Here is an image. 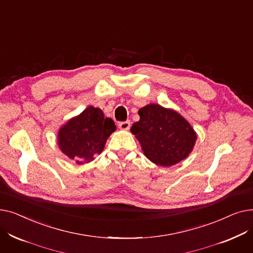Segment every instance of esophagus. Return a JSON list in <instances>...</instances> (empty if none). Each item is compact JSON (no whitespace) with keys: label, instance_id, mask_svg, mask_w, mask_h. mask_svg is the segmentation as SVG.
Returning a JSON list of instances; mask_svg holds the SVG:
<instances>
[{"label":"esophagus","instance_id":"obj_1","mask_svg":"<svg viewBox=\"0 0 253 253\" xmlns=\"http://www.w3.org/2000/svg\"><path fill=\"white\" fill-rule=\"evenodd\" d=\"M119 128L122 130H128L130 128V121H124V122H120L119 123Z\"/></svg>","mask_w":253,"mask_h":253}]
</instances>
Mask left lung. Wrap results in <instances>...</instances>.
<instances>
[{"label": "left lung", "mask_w": 253, "mask_h": 253, "mask_svg": "<svg viewBox=\"0 0 253 253\" xmlns=\"http://www.w3.org/2000/svg\"><path fill=\"white\" fill-rule=\"evenodd\" d=\"M139 121L131 132L140 142L142 151L153 163L169 167L192 152L197 136L187 120L174 111L159 104L145 105L138 111Z\"/></svg>", "instance_id": "8db88e82"}]
</instances>
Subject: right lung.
<instances>
[{"label":"right lung","mask_w":253,"mask_h":253,"mask_svg":"<svg viewBox=\"0 0 253 253\" xmlns=\"http://www.w3.org/2000/svg\"><path fill=\"white\" fill-rule=\"evenodd\" d=\"M115 130L116 125L111 118H104L101 110L89 106L61 127L58 143L62 153L82 164L101 153L106 139Z\"/></svg>","instance_id":"add662e5"}]
</instances>
